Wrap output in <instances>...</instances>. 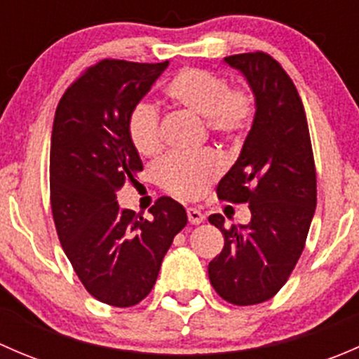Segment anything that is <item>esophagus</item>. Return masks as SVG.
<instances>
[{
    "instance_id": "34e87169",
    "label": "esophagus",
    "mask_w": 359,
    "mask_h": 359,
    "mask_svg": "<svg viewBox=\"0 0 359 359\" xmlns=\"http://www.w3.org/2000/svg\"><path fill=\"white\" fill-rule=\"evenodd\" d=\"M187 219H189L191 224L198 226V224H201L203 220H205V215H203V213H201V210L187 208Z\"/></svg>"
}]
</instances>
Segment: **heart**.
Instances as JSON below:
<instances>
[{"instance_id":"1","label":"heart","mask_w":359,"mask_h":359,"mask_svg":"<svg viewBox=\"0 0 359 359\" xmlns=\"http://www.w3.org/2000/svg\"><path fill=\"white\" fill-rule=\"evenodd\" d=\"M175 106L203 116L206 128L219 137L234 139L252 126L255 99L248 88L227 86L226 78L200 67L180 69L165 86ZM128 135L142 156L161 151L159 114L154 106L140 102L128 116ZM222 158L212 149L194 154H170L156 166L159 186L180 200H196L222 173Z\"/></svg>"}]
</instances>
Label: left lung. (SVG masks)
Listing matches in <instances>:
<instances>
[{
    "mask_svg": "<svg viewBox=\"0 0 359 359\" xmlns=\"http://www.w3.org/2000/svg\"><path fill=\"white\" fill-rule=\"evenodd\" d=\"M224 62L245 76L257 111L217 194L248 203L252 219L226 227L220 213L208 217L224 234L208 278L224 300L253 306L281 290L302 253L316 210V170L306 111L285 69L264 52L238 53Z\"/></svg>",
    "mask_w": 359,
    "mask_h": 359,
    "instance_id": "8db88e82",
    "label": "left lung"
}]
</instances>
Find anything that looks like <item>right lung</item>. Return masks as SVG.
I'll return each instance as SVG.
<instances>
[{
  "mask_svg": "<svg viewBox=\"0 0 359 359\" xmlns=\"http://www.w3.org/2000/svg\"><path fill=\"white\" fill-rule=\"evenodd\" d=\"M168 67L106 59L86 69L55 111L50 146V198L60 245L90 295L132 307L153 290L187 213L159 198L144 219L119 208L116 193L135 180L142 161L128 135V116Z\"/></svg>",
  "mask_w": 359,
  "mask_h": 359,
  "instance_id": "obj_1",
  "label": "right lung"
}]
</instances>
